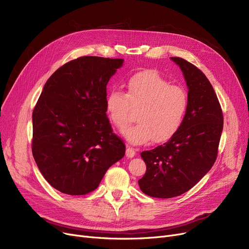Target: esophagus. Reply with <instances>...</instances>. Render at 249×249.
I'll list each match as a JSON object with an SVG mask.
<instances>
[{"label": "esophagus", "instance_id": "1", "mask_svg": "<svg viewBox=\"0 0 249 249\" xmlns=\"http://www.w3.org/2000/svg\"><path fill=\"white\" fill-rule=\"evenodd\" d=\"M135 155H136L135 149L132 148V147H130V146H127V148H126V156H127V158L132 159V158H134Z\"/></svg>", "mask_w": 249, "mask_h": 249}]
</instances>
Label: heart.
<instances>
[{
  "instance_id": "obj_1",
  "label": "heart",
  "mask_w": 249,
  "mask_h": 249,
  "mask_svg": "<svg viewBox=\"0 0 249 249\" xmlns=\"http://www.w3.org/2000/svg\"><path fill=\"white\" fill-rule=\"evenodd\" d=\"M126 94L111 90L106 98V112L110 121L125 128L137 111V123L123 131L133 144L156 143L171 139L184 122L188 110V94L184 88L172 85L155 71H143L130 76Z\"/></svg>"
}]
</instances>
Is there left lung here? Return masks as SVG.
Here are the masks:
<instances>
[{
  "instance_id": "left-lung-1",
  "label": "left lung",
  "mask_w": 249,
  "mask_h": 249,
  "mask_svg": "<svg viewBox=\"0 0 249 249\" xmlns=\"http://www.w3.org/2000/svg\"><path fill=\"white\" fill-rule=\"evenodd\" d=\"M184 73L189 89L188 110L178 131L151 150L141 152L146 173L140 190L153 198H174L188 192L216 161L223 130V113L215 90L197 67L171 57Z\"/></svg>"
}]
</instances>
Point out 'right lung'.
I'll return each instance as SVG.
<instances>
[{
  "label": "right lung",
  "instance_id": "add662e5",
  "mask_svg": "<svg viewBox=\"0 0 249 249\" xmlns=\"http://www.w3.org/2000/svg\"><path fill=\"white\" fill-rule=\"evenodd\" d=\"M123 59L82 56L48 78L32 114V153L44 178L71 196L95 191L125 155L106 114L107 84Z\"/></svg>",
  "mask_w": 249,
  "mask_h": 249
}]
</instances>
